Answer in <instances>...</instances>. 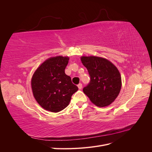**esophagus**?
Masks as SVG:
<instances>
[{"instance_id":"esophagus-1","label":"esophagus","mask_w":152,"mask_h":152,"mask_svg":"<svg viewBox=\"0 0 152 152\" xmlns=\"http://www.w3.org/2000/svg\"><path fill=\"white\" fill-rule=\"evenodd\" d=\"M78 87H79V89H81L82 88V84L81 83L79 84H78Z\"/></svg>"}]
</instances>
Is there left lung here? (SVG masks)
<instances>
[{
    "label": "left lung",
    "mask_w": 152,
    "mask_h": 152,
    "mask_svg": "<svg viewBox=\"0 0 152 152\" xmlns=\"http://www.w3.org/2000/svg\"><path fill=\"white\" fill-rule=\"evenodd\" d=\"M81 61L86 67L90 82L84 87V94L99 107L111 104L121 89V77L118 69L108 59L96 56H82Z\"/></svg>",
    "instance_id": "obj_1"
}]
</instances>
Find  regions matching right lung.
Segmentation results:
<instances>
[{
  "instance_id": "add662e5",
  "label": "right lung",
  "mask_w": 152,
  "mask_h": 152,
  "mask_svg": "<svg viewBox=\"0 0 152 152\" xmlns=\"http://www.w3.org/2000/svg\"><path fill=\"white\" fill-rule=\"evenodd\" d=\"M68 57L56 56L45 61L31 79L34 98L45 110L58 112L65 108L72 96L78 90L71 77L65 74Z\"/></svg>"
}]
</instances>
